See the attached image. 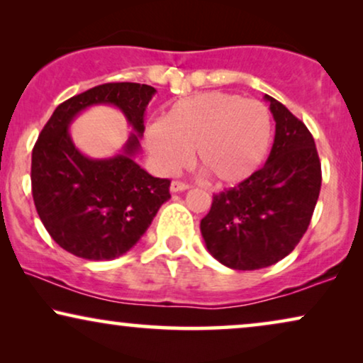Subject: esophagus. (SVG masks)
<instances>
[{"instance_id":"1","label":"esophagus","mask_w":363,"mask_h":363,"mask_svg":"<svg viewBox=\"0 0 363 363\" xmlns=\"http://www.w3.org/2000/svg\"><path fill=\"white\" fill-rule=\"evenodd\" d=\"M188 188H190V185H188V183H183V182L175 180V182H172L170 191L172 193H178V191H185V190H188Z\"/></svg>"}]
</instances>
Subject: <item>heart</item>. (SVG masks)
I'll list each match as a JSON object with an SVG mask.
<instances>
[{
  "label": "heart",
  "mask_w": 363,
  "mask_h": 363,
  "mask_svg": "<svg viewBox=\"0 0 363 363\" xmlns=\"http://www.w3.org/2000/svg\"><path fill=\"white\" fill-rule=\"evenodd\" d=\"M272 118L264 104L238 94L203 92L182 99L147 128V147L162 173L195 160L218 185L255 173L271 145Z\"/></svg>",
  "instance_id": "obj_1"
}]
</instances>
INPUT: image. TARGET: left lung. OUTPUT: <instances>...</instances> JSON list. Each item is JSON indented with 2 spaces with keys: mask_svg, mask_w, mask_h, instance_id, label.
<instances>
[{
  "mask_svg": "<svg viewBox=\"0 0 363 363\" xmlns=\"http://www.w3.org/2000/svg\"><path fill=\"white\" fill-rule=\"evenodd\" d=\"M264 99L276 122L264 167L213 195L210 213L200 223L210 255L238 271L272 266L294 250L309 226L322 183L311 132L286 106Z\"/></svg>",
  "mask_w": 363,
  "mask_h": 363,
  "instance_id": "obj_1",
  "label": "left lung"
}]
</instances>
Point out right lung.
<instances>
[{
  "label": "right lung",
  "instance_id": "add662e5",
  "mask_svg": "<svg viewBox=\"0 0 363 363\" xmlns=\"http://www.w3.org/2000/svg\"><path fill=\"white\" fill-rule=\"evenodd\" d=\"M155 92L147 84H102L57 106L39 133L31 160L33 200L49 235L71 255L89 261L125 255L170 198V180L152 177L135 162ZM92 105L117 106L133 125L117 156L89 159L73 145L68 127Z\"/></svg>",
  "mask_w": 363,
  "mask_h": 363
}]
</instances>
